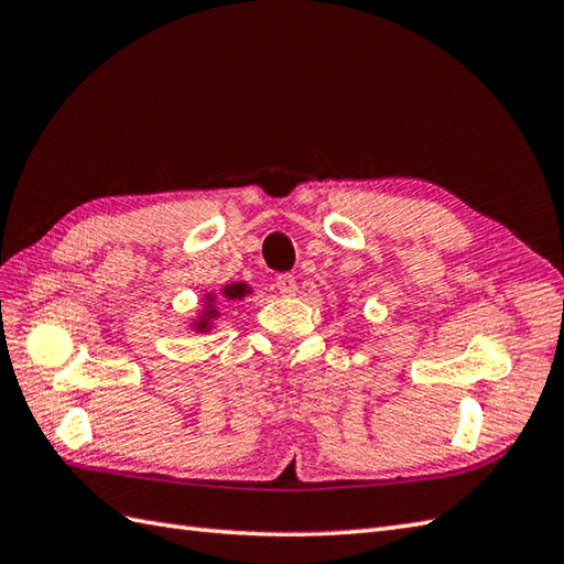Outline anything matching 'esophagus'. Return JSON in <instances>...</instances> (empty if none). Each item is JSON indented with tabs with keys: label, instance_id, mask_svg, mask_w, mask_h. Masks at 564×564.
Returning <instances> with one entry per match:
<instances>
[{
	"label": "esophagus",
	"instance_id": "obj_1",
	"mask_svg": "<svg viewBox=\"0 0 564 564\" xmlns=\"http://www.w3.org/2000/svg\"><path fill=\"white\" fill-rule=\"evenodd\" d=\"M276 291L281 295H295L297 281H295L293 273H281V276H276Z\"/></svg>",
	"mask_w": 564,
	"mask_h": 564
}]
</instances>
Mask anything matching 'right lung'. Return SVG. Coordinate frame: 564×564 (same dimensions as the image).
<instances>
[{"mask_svg":"<svg viewBox=\"0 0 564 564\" xmlns=\"http://www.w3.org/2000/svg\"><path fill=\"white\" fill-rule=\"evenodd\" d=\"M224 293H226V297H242L248 291H245V285L240 283V285H228ZM199 326H205V324H199Z\"/></svg>","mask_w":564,"mask_h":564,"instance_id":"right-lung-1","label":"right lung"}]
</instances>
